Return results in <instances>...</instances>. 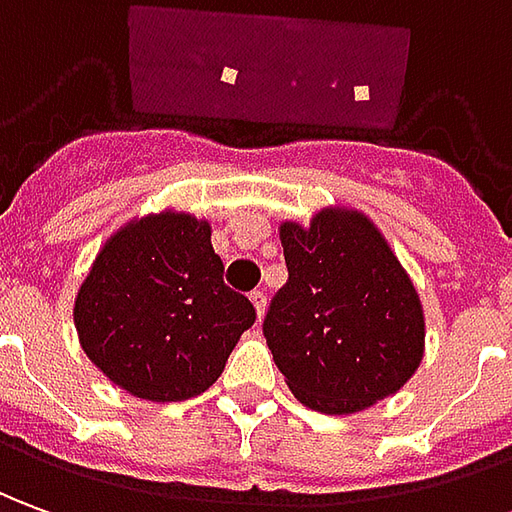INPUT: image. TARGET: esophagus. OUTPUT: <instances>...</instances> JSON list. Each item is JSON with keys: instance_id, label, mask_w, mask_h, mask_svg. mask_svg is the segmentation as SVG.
Segmentation results:
<instances>
[{"instance_id": "1", "label": "esophagus", "mask_w": 512, "mask_h": 512, "mask_svg": "<svg viewBox=\"0 0 512 512\" xmlns=\"http://www.w3.org/2000/svg\"><path fill=\"white\" fill-rule=\"evenodd\" d=\"M250 301H253V306H256V315H259V320H262L264 309H267V295H264V290L250 292Z\"/></svg>"}]
</instances>
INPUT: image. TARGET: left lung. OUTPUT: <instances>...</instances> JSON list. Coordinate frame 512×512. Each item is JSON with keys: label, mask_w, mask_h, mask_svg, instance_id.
<instances>
[{"label": "left lung", "mask_w": 512, "mask_h": 512, "mask_svg": "<svg viewBox=\"0 0 512 512\" xmlns=\"http://www.w3.org/2000/svg\"><path fill=\"white\" fill-rule=\"evenodd\" d=\"M290 278L264 337L292 396L351 415L398 393L424 359V306L382 231L362 211L329 206L309 225L281 222Z\"/></svg>", "instance_id": "left-lung-1"}]
</instances>
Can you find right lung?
Listing matches in <instances>:
<instances>
[{"mask_svg":"<svg viewBox=\"0 0 512 512\" xmlns=\"http://www.w3.org/2000/svg\"><path fill=\"white\" fill-rule=\"evenodd\" d=\"M211 225L186 211L125 222L74 298L86 357L130 396L186 401L220 379L253 303L222 281Z\"/></svg>","mask_w":512,"mask_h":512,"instance_id":"obj_1","label":"right lung"}]
</instances>
